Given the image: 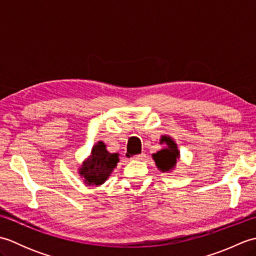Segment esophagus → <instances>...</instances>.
I'll return each instance as SVG.
<instances>
[{
    "label": "esophagus",
    "instance_id": "34e87169",
    "mask_svg": "<svg viewBox=\"0 0 256 256\" xmlns=\"http://www.w3.org/2000/svg\"><path fill=\"white\" fill-rule=\"evenodd\" d=\"M145 157V154H138V155H134V156H132L131 157V160H143Z\"/></svg>",
    "mask_w": 256,
    "mask_h": 256
}]
</instances>
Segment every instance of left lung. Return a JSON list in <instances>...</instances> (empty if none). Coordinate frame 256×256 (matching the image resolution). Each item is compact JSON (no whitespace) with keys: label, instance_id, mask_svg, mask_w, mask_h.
<instances>
[{"label":"left lung","instance_id":"8db88e82","mask_svg":"<svg viewBox=\"0 0 256 256\" xmlns=\"http://www.w3.org/2000/svg\"><path fill=\"white\" fill-rule=\"evenodd\" d=\"M166 143L167 148H162L153 154V158L156 162L157 167L162 172H168L175 167L177 158H179V150L177 148V144L174 142L170 136H162L160 143Z\"/></svg>","mask_w":256,"mask_h":256}]
</instances>
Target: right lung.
I'll use <instances>...</instances> for the list:
<instances>
[{
  "mask_svg": "<svg viewBox=\"0 0 256 256\" xmlns=\"http://www.w3.org/2000/svg\"><path fill=\"white\" fill-rule=\"evenodd\" d=\"M118 160V154L108 153L104 143L98 142L91 150V156L81 166L79 174L88 186H99L108 178Z\"/></svg>",
  "mask_w": 256,
  "mask_h": 256,
  "instance_id": "right-lung-1",
  "label": "right lung"
}]
</instances>
